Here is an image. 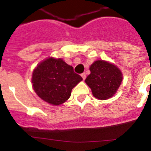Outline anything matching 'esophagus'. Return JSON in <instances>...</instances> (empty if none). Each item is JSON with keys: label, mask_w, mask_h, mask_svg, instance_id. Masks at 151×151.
Masks as SVG:
<instances>
[{"label": "esophagus", "mask_w": 151, "mask_h": 151, "mask_svg": "<svg viewBox=\"0 0 151 151\" xmlns=\"http://www.w3.org/2000/svg\"><path fill=\"white\" fill-rule=\"evenodd\" d=\"M81 76L82 77V78H83V80H85V78H86V74H85V73H82V74H81Z\"/></svg>", "instance_id": "1"}]
</instances>
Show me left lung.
<instances>
[{"label": "left lung", "instance_id": "1", "mask_svg": "<svg viewBox=\"0 0 151 151\" xmlns=\"http://www.w3.org/2000/svg\"><path fill=\"white\" fill-rule=\"evenodd\" d=\"M91 74L85 83L98 100H106L116 94L122 81V74L118 67L104 60H96L90 66Z\"/></svg>", "mask_w": 151, "mask_h": 151}]
</instances>
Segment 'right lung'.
<instances>
[{
    "instance_id": "obj_1",
    "label": "right lung",
    "mask_w": 151,
    "mask_h": 151,
    "mask_svg": "<svg viewBox=\"0 0 151 151\" xmlns=\"http://www.w3.org/2000/svg\"><path fill=\"white\" fill-rule=\"evenodd\" d=\"M82 80L73 67L62 59L49 57L38 64L32 73V86L37 95L52 105L67 101L72 89Z\"/></svg>"
}]
</instances>
